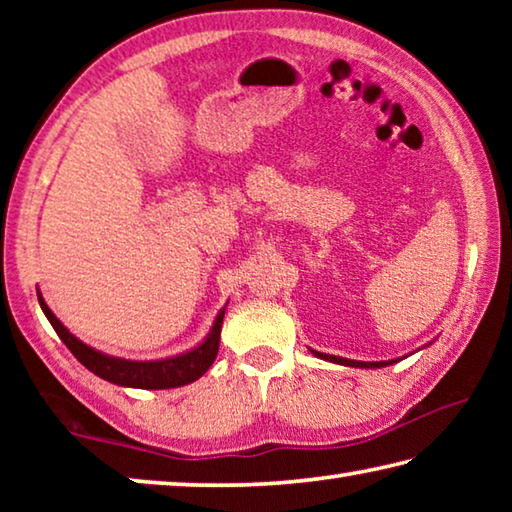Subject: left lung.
I'll use <instances>...</instances> for the list:
<instances>
[{"instance_id":"left-lung-1","label":"left lung","mask_w":512,"mask_h":512,"mask_svg":"<svg viewBox=\"0 0 512 512\" xmlns=\"http://www.w3.org/2000/svg\"><path fill=\"white\" fill-rule=\"evenodd\" d=\"M318 359L323 361H329V363H339V366H348V368H386V366H393V363H397V359H391V361H352V359H343V357H334V354H323V352H316Z\"/></svg>"}]
</instances>
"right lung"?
<instances>
[{
    "mask_svg": "<svg viewBox=\"0 0 512 512\" xmlns=\"http://www.w3.org/2000/svg\"><path fill=\"white\" fill-rule=\"evenodd\" d=\"M38 302L42 311H45L51 327H54L56 334L60 336V341L67 345L69 352H72L85 368L94 372L97 377L110 381V384H117L124 388H144V391H164V388L187 386L192 384V381L201 379L205 372L210 370L216 354H219L221 325H223L225 307H228L225 305L219 314H216L210 334H207L205 341L201 345H196L194 350L178 354V357L160 359V361H131V359H121V357H112V354H106V352H99L94 350L92 345L76 339V336L56 318L54 311L47 307L40 289H38Z\"/></svg>",
    "mask_w": 512,
    "mask_h": 512,
    "instance_id": "right-lung-1",
    "label": "right lung"
}]
</instances>
